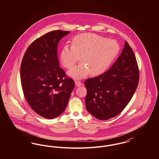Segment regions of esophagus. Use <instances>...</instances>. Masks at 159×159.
<instances>
[{
    "label": "esophagus",
    "instance_id": "1",
    "mask_svg": "<svg viewBox=\"0 0 159 159\" xmlns=\"http://www.w3.org/2000/svg\"><path fill=\"white\" fill-rule=\"evenodd\" d=\"M75 84H76L77 86H80L82 85V83H81L80 81L76 80V81H75Z\"/></svg>",
    "mask_w": 159,
    "mask_h": 159
}]
</instances>
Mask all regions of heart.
Returning a JSON list of instances; mask_svg holds the SVG:
<instances>
[{"instance_id": "1", "label": "heart", "mask_w": 159, "mask_h": 159, "mask_svg": "<svg viewBox=\"0 0 159 159\" xmlns=\"http://www.w3.org/2000/svg\"><path fill=\"white\" fill-rule=\"evenodd\" d=\"M119 50V45L114 40L94 33H83L74 38L71 47L66 46L62 48L61 62L64 67L69 69L80 58L82 63L71 68L68 75L75 79H82L89 73L98 76L109 67Z\"/></svg>"}]
</instances>
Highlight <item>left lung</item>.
Listing matches in <instances>:
<instances>
[{
    "mask_svg": "<svg viewBox=\"0 0 159 159\" xmlns=\"http://www.w3.org/2000/svg\"><path fill=\"white\" fill-rule=\"evenodd\" d=\"M139 77L136 57L126 41L120 55L111 68L99 76L84 81L88 111L101 120L118 115L132 98Z\"/></svg>",
    "mask_w": 159,
    "mask_h": 159,
    "instance_id": "8db88e82",
    "label": "left lung"
}]
</instances>
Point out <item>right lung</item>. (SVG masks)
Masks as SVG:
<instances>
[{"mask_svg": "<svg viewBox=\"0 0 159 159\" xmlns=\"http://www.w3.org/2000/svg\"><path fill=\"white\" fill-rule=\"evenodd\" d=\"M70 31L55 30L34 40L24 55L20 68L24 97L31 108L46 119L62 113L75 87L60 68L57 48Z\"/></svg>", "mask_w": 159, "mask_h": 159, "instance_id": "add662e5", "label": "right lung"}]
</instances>
